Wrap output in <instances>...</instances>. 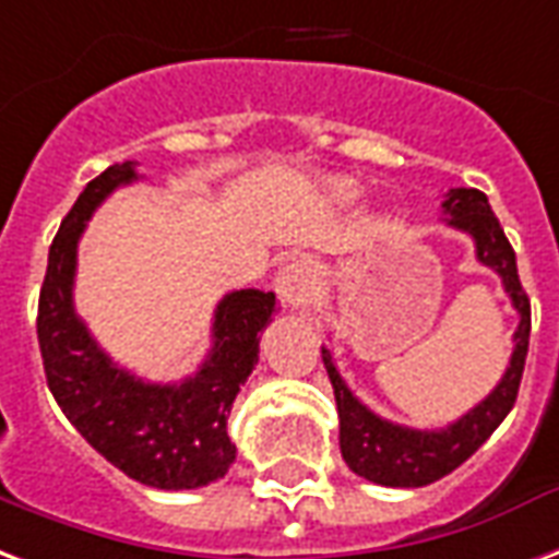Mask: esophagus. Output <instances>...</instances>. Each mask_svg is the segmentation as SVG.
<instances>
[{
	"label": "esophagus",
	"mask_w": 559,
	"mask_h": 559,
	"mask_svg": "<svg viewBox=\"0 0 559 559\" xmlns=\"http://www.w3.org/2000/svg\"><path fill=\"white\" fill-rule=\"evenodd\" d=\"M275 287H278V296L287 301V305H293V308H305V305L317 296V266L305 258L290 260V263L278 272Z\"/></svg>",
	"instance_id": "1"
}]
</instances>
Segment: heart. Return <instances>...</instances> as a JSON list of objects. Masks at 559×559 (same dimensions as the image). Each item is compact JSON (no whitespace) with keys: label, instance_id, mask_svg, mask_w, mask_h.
Listing matches in <instances>:
<instances>
[{"label":"heart","instance_id":"b5f03b06","mask_svg":"<svg viewBox=\"0 0 559 559\" xmlns=\"http://www.w3.org/2000/svg\"><path fill=\"white\" fill-rule=\"evenodd\" d=\"M337 195H341V198H353L355 189H349V186H341V189H337Z\"/></svg>","mask_w":559,"mask_h":559}]
</instances>
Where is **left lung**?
<instances>
[{
    "label": "left lung",
    "instance_id": "obj_1",
    "mask_svg": "<svg viewBox=\"0 0 559 559\" xmlns=\"http://www.w3.org/2000/svg\"><path fill=\"white\" fill-rule=\"evenodd\" d=\"M444 222L468 234L477 246V260L483 266L495 269L503 281V290L510 293L512 308L519 311V329L512 334V358L507 373L495 384L483 403L462 415L448 429H412L384 420L364 406L361 400L346 388V382L334 367L332 353L322 346V361L332 379L337 417H341V453L346 465L358 477L391 486V489H417L436 479L448 477L468 456H474L479 444L500 427V420L510 415L522 384L527 341H531V299L522 290L515 251L503 227L495 218L489 198L479 189H450L444 201Z\"/></svg>",
    "mask_w": 559,
    "mask_h": 559
}]
</instances>
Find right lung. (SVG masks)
<instances>
[{
  "mask_svg": "<svg viewBox=\"0 0 559 559\" xmlns=\"http://www.w3.org/2000/svg\"><path fill=\"white\" fill-rule=\"evenodd\" d=\"M132 180H139L135 163H115L94 177L49 246L37 301L44 373L64 417L115 468L153 489H201L225 477L237 459L227 415L258 364L260 332L275 313V293H227L213 317L210 355L183 382H144L118 367L76 317L73 275L91 213Z\"/></svg>",
  "mask_w": 559,
  "mask_h": 559,
  "instance_id": "right-lung-1",
  "label": "right lung"
}]
</instances>
